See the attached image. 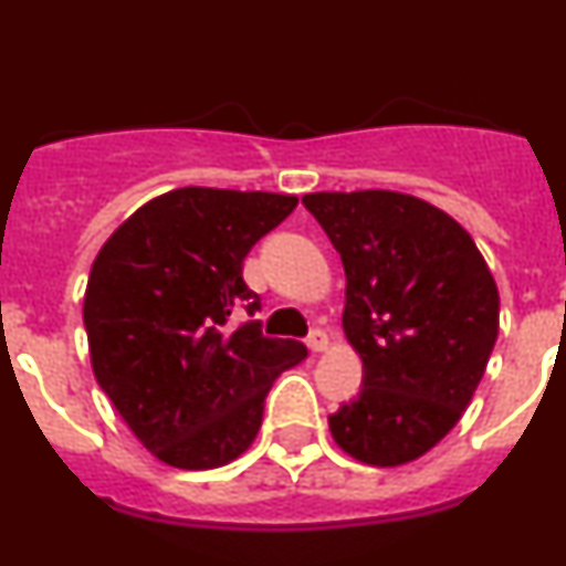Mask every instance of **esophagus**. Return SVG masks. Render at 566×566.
Listing matches in <instances>:
<instances>
[{
    "label": "esophagus",
    "mask_w": 566,
    "mask_h": 566,
    "mask_svg": "<svg viewBox=\"0 0 566 566\" xmlns=\"http://www.w3.org/2000/svg\"><path fill=\"white\" fill-rule=\"evenodd\" d=\"M329 346V338L324 329H311V335H307V349L311 352H324Z\"/></svg>",
    "instance_id": "obj_1"
}]
</instances>
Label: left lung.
<instances>
[{
    "mask_svg": "<svg viewBox=\"0 0 566 566\" xmlns=\"http://www.w3.org/2000/svg\"><path fill=\"white\" fill-rule=\"evenodd\" d=\"M302 203L340 255L344 333L363 360L360 394L329 416L333 440L366 465L418 460L457 427L484 377L497 285L471 233L427 200L363 189Z\"/></svg>",
    "mask_w": 566,
    "mask_h": 566,
    "instance_id": "left-lung-1",
    "label": "left lung"
}]
</instances>
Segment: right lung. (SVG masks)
Listing matches in <instances>:
<instances>
[{
  "instance_id": "right-lung-1",
  "label": "right lung",
  "mask_w": 566,
  "mask_h": 566,
  "mask_svg": "<svg viewBox=\"0 0 566 566\" xmlns=\"http://www.w3.org/2000/svg\"><path fill=\"white\" fill-rule=\"evenodd\" d=\"M294 195L184 187L139 206L98 250L85 329L101 390L139 443L184 471L228 465L250 449L264 399L300 340L266 338L261 296L242 264L294 211Z\"/></svg>"
}]
</instances>
